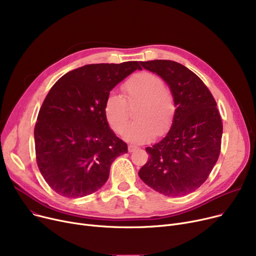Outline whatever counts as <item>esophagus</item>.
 Listing matches in <instances>:
<instances>
[{
	"label": "esophagus",
	"mask_w": 256,
	"mask_h": 256,
	"mask_svg": "<svg viewBox=\"0 0 256 256\" xmlns=\"http://www.w3.org/2000/svg\"><path fill=\"white\" fill-rule=\"evenodd\" d=\"M138 150V147L135 145H128V152H132Z\"/></svg>",
	"instance_id": "34e87169"
}]
</instances>
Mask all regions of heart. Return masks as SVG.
Segmentation results:
<instances>
[{"instance_id": "obj_1", "label": "heart", "mask_w": 256, "mask_h": 256, "mask_svg": "<svg viewBox=\"0 0 256 256\" xmlns=\"http://www.w3.org/2000/svg\"><path fill=\"white\" fill-rule=\"evenodd\" d=\"M122 90L126 100L119 94L111 93L104 106V118L115 132H124L129 118L128 108L136 105L138 109L134 118L136 121L125 128L124 139L142 143L152 139L154 134L162 136L167 132L176 108L171 93L165 88L162 78L152 72H140L130 78Z\"/></svg>"}]
</instances>
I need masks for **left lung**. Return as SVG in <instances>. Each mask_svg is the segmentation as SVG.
I'll return each mask as SVG.
<instances>
[{
	"mask_svg": "<svg viewBox=\"0 0 256 256\" xmlns=\"http://www.w3.org/2000/svg\"><path fill=\"white\" fill-rule=\"evenodd\" d=\"M168 85L176 112L167 135L152 147L140 178L154 191L178 197L197 190L217 163L223 126L212 93L193 72L171 60L140 62Z\"/></svg>",
	"mask_w": 256,
	"mask_h": 256,
	"instance_id": "1",
	"label": "left lung"
}]
</instances>
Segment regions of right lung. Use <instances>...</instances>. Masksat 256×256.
I'll return each mask as SVG.
<instances>
[{
	"label": "right lung",
	"mask_w": 256,
	"mask_h": 256,
	"mask_svg": "<svg viewBox=\"0 0 256 256\" xmlns=\"http://www.w3.org/2000/svg\"><path fill=\"white\" fill-rule=\"evenodd\" d=\"M136 70L137 61L88 64L61 76L48 91L34 128L36 160L52 189L67 198L100 190L114 160L128 145L104 114L110 91Z\"/></svg>",
	"instance_id": "right-lung-1"
}]
</instances>
